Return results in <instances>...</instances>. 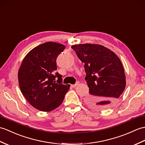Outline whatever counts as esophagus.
I'll return each instance as SVG.
<instances>
[{
  "mask_svg": "<svg viewBox=\"0 0 145 145\" xmlns=\"http://www.w3.org/2000/svg\"><path fill=\"white\" fill-rule=\"evenodd\" d=\"M79 82H77L76 83V84H75V85H72V86L73 87V88H75V87L76 86H78V85H79Z\"/></svg>",
  "mask_w": 145,
  "mask_h": 145,
  "instance_id": "1",
  "label": "esophagus"
}]
</instances>
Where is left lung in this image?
<instances>
[{"label":"left lung","mask_w":145,"mask_h":145,"mask_svg":"<svg viewBox=\"0 0 145 145\" xmlns=\"http://www.w3.org/2000/svg\"><path fill=\"white\" fill-rule=\"evenodd\" d=\"M72 48L85 63V80L89 88L87 105L99 110L110 107L126 86L120 60L112 50L101 45L87 43L73 45Z\"/></svg>","instance_id":"8db88e82"}]
</instances>
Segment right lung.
<instances>
[{
  "mask_svg": "<svg viewBox=\"0 0 145 145\" xmlns=\"http://www.w3.org/2000/svg\"><path fill=\"white\" fill-rule=\"evenodd\" d=\"M65 48L55 42L43 43L29 52L20 66V89L29 104L39 110L49 112L58 107L70 88V85L62 83V76L56 72V59Z\"/></svg>",
  "mask_w": 145,
  "mask_h": 145,
  "instance_id": "right-lung-1",
  "label": "right lung"
}]
</instances>
